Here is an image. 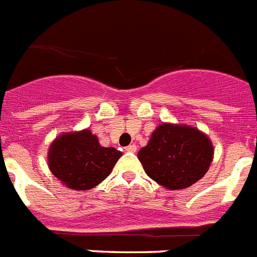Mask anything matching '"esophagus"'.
I'll return each instance as SVG.
<instances>
[{"label": "esophagus", "instance_id": "obj_1", "mask_svg": "<svg viewBox=\"0 0 257 257\" xmlns=\"http://www.w3.org/2000/svg\"><path fill=\"white\" fill-rule=\"evenodd\" d=\"M136 150H137V146H136L135 144H132V145H129L125 148V152H129V153H135Z\"/></svg>", "mask_w": 257, "mask_h": 257}]
</instances>
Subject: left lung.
I'll return each instance as SVG.
<instances>
[{"instance_id": "left-lung-1", "label": "left lung", "mask_w": 257, "mask_h": 257, "mask_svg": "<svg viewBox=\"0 0 257 257\" xmlns=\"http://www.w3.org/2000/svg\"><path fill=\"white\" fill-rule=\"evenodd\" d=\"M137 157L149 178L175 191L188 188L205 175L214 148L208 136L196 126L162 122Z\"/></svg>"}]
</instances>
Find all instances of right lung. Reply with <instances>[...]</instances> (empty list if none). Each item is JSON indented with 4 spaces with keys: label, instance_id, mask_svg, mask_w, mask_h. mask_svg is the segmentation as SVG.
Returning a JSON list of instances; mask_svg holds the SVG:
<instances>
[{
    "label": "right lung",
    "instance_id": "add662e5",
    "mask_svg": "<svg viewBox=\"0 0 257 257\" xmlns=\"http://www.w3.org/2000/svg\"><path fill=\"white\" fill-rule=\"evenodd\" d=\"M122 153L99 144L90 129L57 136L48 149V167L62 184L74 191L94 188L111 174Z\"/></svg>",
    "mask_w": 257,
    "mask_h": 257
}]
</instances>
